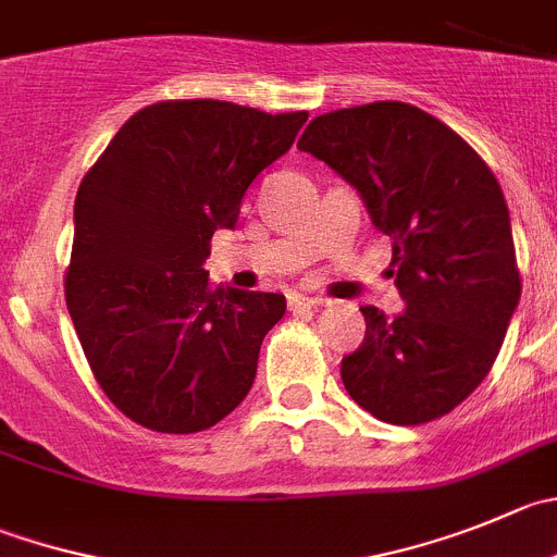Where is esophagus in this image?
Segmentation results:
<instances>
[{
  "instance_id": "1",
  "label": "esophagus",
  "mask_w": 557,
  "mask_h": 557,
  "mask_svg": "<svg viewBox=\"0 0 557 557\" xmlns=\"http://www.w3.org/2000/svg\"><path fill=\"white\" fill-rule=\"evenodd\" d=\"M317 306L314 298H306V295H289V311L293 314H304V311H311Z\"/></svg>"
}]
</instances>
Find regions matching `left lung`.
I'll return each instance as SVG.
<instances>
[{
  "label": "left lung",
  "instance_id": "1",
  "mask_svg": "<svg viewBox=\"0 0 557 557\" xmlns=\"http://www.w3.org/2000/svg\"><path fill=\"white\" fill-rule=\"evenodd\" d=\"M298 150L342 174L394 240L405 311L363 306L367 336L342 358L344 388L385 423L446 416L490 374L520 304L500 183L462 136L399 100L314 116Z\"/></svg>",
  "mask_w": 557,
  "mask_h": 557
}]
</instances>
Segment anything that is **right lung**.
Returning a JSON list of instances; mask_svg holds the SVG:
<instances>
[{
  "label": "right lung",
  "mask_w": 557,
  "mask_h": 557,
  "mask_svg": "<svg viewBox=\"0 0 557 557\" xmlns=\"http://www.w3.org/2000/svg\"><path fill=\"white\" fill-rule=\"evenodd\" d=\"M306 120L163 100L136 111L78 185L67 311L95 380L131 421L202 432L251 391L262 338L287 300L213 287L205 259Z\"/></svg>",
  "instance_id": "obj_1"
}]
</instances>
